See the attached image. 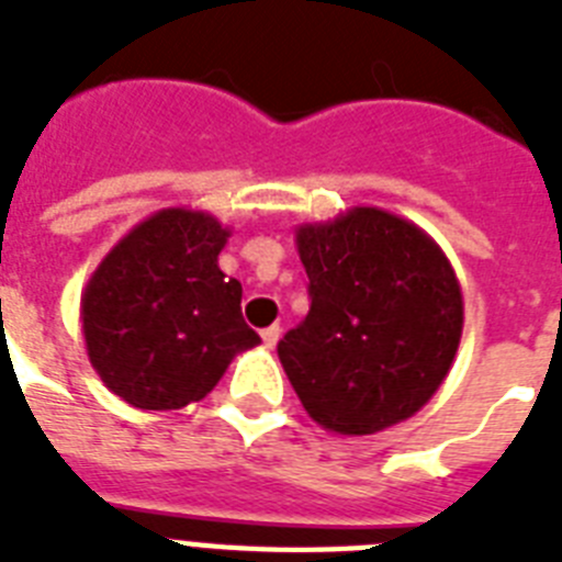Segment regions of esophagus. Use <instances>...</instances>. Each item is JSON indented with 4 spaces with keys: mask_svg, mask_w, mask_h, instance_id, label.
I'll return each instance as SVG.
<instances>
[{
    "mask_svg": "<svg viewBox=\"0 0 562 562\" xmlns=\"http://www.w3.org/2000/svg\"><path fill=\"white\" fill-rule=\"evenodd\" d=\"M280 335H282V329L277 324L268 326V329H262L265 347H268V350H273V347H277V341H280Z\"/></svg>",
    "mask_w": 562,
    "mask_h": 562,
    "instance_id": "1",
    "label": "esophagus"
}]
</instances>
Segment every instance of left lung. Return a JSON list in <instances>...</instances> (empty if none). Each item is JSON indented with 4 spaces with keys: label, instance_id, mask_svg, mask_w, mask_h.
Wrapping results in <instances>:
<instances>
[{
    "label": "left lung",
    "instance_id": "8db88e82",
    "mask_svg": "<svg viewBox=\"0 0 562 562\" xmlns=\"http://www.w3.org/2000/svg\"><path fill=\"white\" fill-rule=\"evenodd\" d=\"M294 238L312 308L277 352L308 417L344 437L414 417L461 344L452 262L426 229L379 206L300 224Z\"/></svg>",
    "mask_w": 562,
    "mask_h": 562
}]
</instances>
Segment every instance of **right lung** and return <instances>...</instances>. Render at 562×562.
Segmentation results:
<instances>
[{"label":"right lung","instance_id":"right-lung-1","mask_svg":"<svg viewBox=\"0 0 562 562\" xmlns=\"http://www.w3.org/2000/svg\"><path fill=\"white\" fill-rule=\"evenodd\" d=\"M227 238L210 212L169 206L119 238L83 285V347L127 405L175 411L203 400L259 344L241 317V282L218 268Z\"/></svg>","mask_w":562,"mask_h":562}]
</instances>
